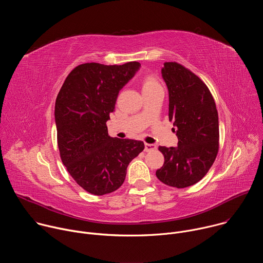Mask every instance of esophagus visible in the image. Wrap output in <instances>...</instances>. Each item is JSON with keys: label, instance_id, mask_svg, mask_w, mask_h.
Returning a JSON list of instances; mask_svg holds the SVG:
<instances>
[{"label": "esophagus", "instance_id": "34e87169", "mask_svg": "<svg viewBox=\"0 0 263 263\" xmlns=\"http://www.w3.org/2000/svg\"><path fill=\"white\" fill-rule=\"evenodd\" d=\"M157 148V145L154 143H144V151L149 152V151H154V149Z\"/></svg>", "mask_w": 263, "mask_h": 263}]
</instances>
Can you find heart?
I'll list each match as a JSON object with an SVG mask.
<instances>
[{
	"mask_svg": "<svg viewBox=\"0 0 263 263\" xmlns=\"http://www.w3.org/2000/svg\"><path fill=\"white\" fill-rule=\"evenodd\" d=\"M141 87H142V92H144V91L161 88V85L158 82V80L154 76H152V74H146L141 81Z\"/></svg>",
	"mask_w": 263,
	"mask_h": 263,
	"instance_id": "obj_1",
	"label": "heart"
}]
</instances>
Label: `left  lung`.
I'll return each instance as SVG.
<instances>
[{"instance_id":"left-lung-1","label":"left lung","mask_w":263,"mask_h":263,"mask_svg":"<svg viewBox=\"0 0 263 263\" xmlns=\"http://www.w3.org/2000/svg\"><path fill=\"white\" fill-rule=\"evenodd\" d=\"M162 77L168 89V119L177 127L178 146H159L163 165L156 171L164 184L184 189L199 182L218 152V115L207 85L178 62H164Z\"/></svg>"}]
</instances>
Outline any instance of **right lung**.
I'll return each instance as SVG.
<instances>
[{
	"label": "right lung",
	"instance_id": "1",
	"mask_svg": "<svg viewBox=\"0 0 263 263\" xmlns=\"http://www.w3.org/2000/svg\"><path fill=\"white\" fill-rule=\"evenodd\" d=\"M139 66L137 61L80 64L68 73L57 96L60 158L73 180L91 195L103 196L120 189L129 163L144 148L140 140L110 137L106 125L120 90Z\"/></svg>",
	"mask_w": 263,
	"mask_h": 263
}]
</instances>
